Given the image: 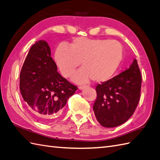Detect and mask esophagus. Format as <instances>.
<instances>
[{
  "label": "esophagus",
  "mask_w": 160,
  "mask_h": 160,
  "mask_svg": "<svg viewBox=\"0 0 160 160\" xmlns=\"http://www.w3.org/2000/svg\"><path fill=\"white\" fill-rule=\"evenodd\" d=\"M86 87H87V86H80V87H78V88L80 90H82V89H84Z\"/></svg>",
  "instance_id": "esophagus-1"
}]
</instances>
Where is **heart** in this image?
Masks as SVG:
<instances>
[{"label": "heart", "mask_w": 160, "mask_h": 160, "mask_svg": "<svg viewBox=\"0 0 160 160\" xmlns=\"http://www.w3.org/2000/svg\"><path fill=\"white\" fill-rule=\"evenodd\" d=\"M124 57L122 44L114 40L75 38L69 47L61 44L55 60L63 77L69 78L81 63L82 68L73 77L78 83L92 79L98 83L108 82L116 74Z\"/></svg>", "instance_id": "heart-1"}]
</instances>
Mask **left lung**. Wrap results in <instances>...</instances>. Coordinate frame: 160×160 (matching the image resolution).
I'll return each mask as SVG.
<instances>
[{
    "label": "left lung",
    "mask_w": 160,
    "mask_h": 160,
    "mask_svg": "<svg viewBox=\"0 0 160 160\" xmlns=\"http://www.w3.org/2000/svg\"><path fill=\"white\" fill-rule=\"evenodd\" d=\"M141 81L137 61L134 59L128 69L97 86L93 111L101 126L113 128L132 116L140 99Z\"/></svg>",
    "instance_id": "1"
}]
</instances>
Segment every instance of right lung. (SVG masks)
Segmentation results:
<instances>
[{
    "mask_svg": "<svg viewBox=\"0 0 160 160\" xmlns=\"http://www.w3.org/2000/svg\"><path fill=\"white\" fill-rule=\"evenodd\" d=\"M20 91L38 120L48 122L60 113L77 87L57 72L51 49L44 40L30 48L19 76Z\"/></svg>",
    "mask_w": 160,
    "mask_h": 160,
    "instance_id": "1",
    "label": "right lung"
}]
</instances>
